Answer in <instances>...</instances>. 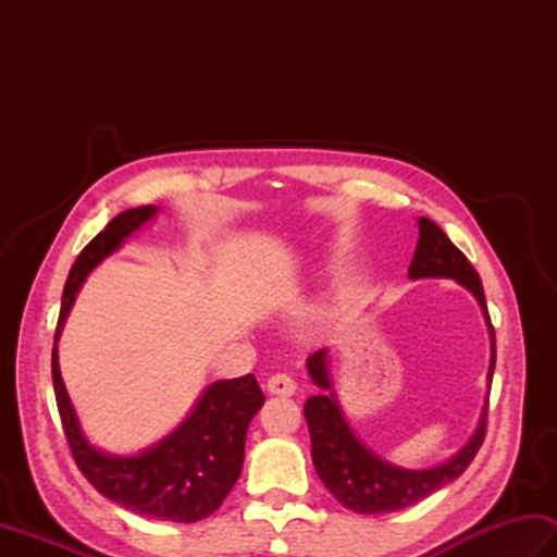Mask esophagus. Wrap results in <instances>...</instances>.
Wrapping results in <instances>:
<instances>
[{
	"label": "esophagus",
	"mask_w": 557,
	"mask_h": 557,
	"mask_svg": "<svg viewBox=\"0 0 557 557\" xmlns=\"http://www.w3.org/2000/svg\"><path fill=\"white\" fill-rule=\"evenodd\" d=\"M268 393L289 397V395L297 393V383H294V377L287 375V373H275V375L268 377Z\"/></svg>",
	"instance_id": "esophagus-1"
}]
</instances>
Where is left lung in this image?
I'll return each instance as SVG.
<instances>
[{"instance_id":"left-lung-1","label":"left lung","mask_w":557,"mask_h":557,"mask_svg":"<svg viewBox=\"0 0 557 557\" xmlns=\"http://www.w3.org/2000/svg\"><path fill=\"white\" fill-rule=\"evenodd\" d=\"M409 277H449L457 280L461 287H467L474 294L481 304L483 315H486L491 327V371L493 377L495 369V333L486 306V294L481 287V277L469 263L467 256L447 239V234L437 227L429 218H419V244L417 253L409 265ZM309 375L313 383L323 389H330L325 395H315L306 401L304 413L306 423L311 431V457L318 476L325 483V488L335 495L337 503L349 507L351 512L359 515H385L397 512L405 507L429 498L437 488L447 486L455 481L461 471H465L471 459L476 457L479 447L486 437L488 425V401L483 409V417L474 437L459 449L449 461L441 467L423 469V471H409L399 469L395 465H387L385 459L375 457L369 447L361 445L357 435L351 433L349 423L342 413L337 397L333 393L327 377V363H325V349L315 351L309 357Z\"/></svg>"}]
</instances>
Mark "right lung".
Listing matches in <instances>:
<instances>
[{
    "label": "right lung",
    "instance_id": "obj_1",
    "mask_svg": "<svg viewBox=\"0 0 557 557\" xmlns=\"http://www.w3.org/2000/svg\"><path fill=\"white\" fill-rule=\"evenodd\" d=\"M156 206L124 210L78 253L64 285L54 339L83 280L102 258L122 246L128 234L156 215ZM52 383L66 443L76 467L98 493L140 517L162 522H200L227 498L242 474L246 429L263 407V389L248 373L234 381L212 383L180 429L136 457H110L92 447L81 433L66 387L59 373L57 345L52 347Z\"/></svg>",
    "mask_w": 557,
    "mask_h": 557
}]
</instances>
